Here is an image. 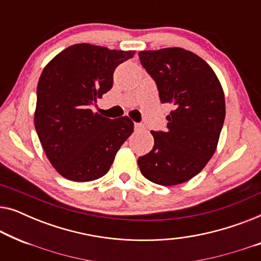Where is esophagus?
<instances>
[{
	"instance_id": "34e87169",
	"label": "esophagus",
	"mask_w": 261,
	"mask_h": 261,
	"mask_svg": "<svg viewBox=\"0 0 261 261\" xmlns=\"http://www.w3.org/2000/svg\"><path fill=\"white\" fill-rule=\"evenodd\" d=\"M134 128H135V130H141V129H144V126H142L141 123H135Z\"/></svg>"
}]
</instances>
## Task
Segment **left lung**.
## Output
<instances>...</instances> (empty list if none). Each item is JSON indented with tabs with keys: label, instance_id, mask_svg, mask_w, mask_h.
I'll list each match as a JSON object with an SVG mask.
<instances>
[{
	"label": "left lung",
	"instance_id": "obj_1",
	"mask_svg": "<svg viewBox=\"0 0 261 261\" xmlns=\"http://www.w3.org/2000/svg\"><path fill=\"white\" fill-rule=\"evenodd\" d=\"M162 103H172L167 130L151 133L152 151L139 156L145 178L172 187L201 172L216 151L226 116L223 89L206 62L180 47L139 53Z\"/></svg>",
	"mask_w": 261,
	"mask_h": 261
}]
</instances>
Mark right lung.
Instances as JSON below:
<instances>
[{
	"label": "right lung",
	"mask_w": 261,
	"mask_h": 261,
	"mask_svg": "<svg viewBox=\"0 0 261 261\" xmlns=\"http://www.w3.org/2000/svg\"><path fill=\"white\" fill-rule=\"evenodd\" d=\"M134 55L76 44L42 70L34 126L49 163L66 179L90 181L105 176L133 133L134 123L128 116L107 119L90 108L112 89L116 66Z\"/></svg>",
	"instance_id": "add662e5"
}]
</instances>
